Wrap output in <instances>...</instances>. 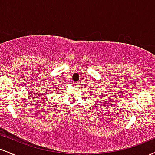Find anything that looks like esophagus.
Instances as JSON below:
<instances>
[{
    "mask_svg": "<svg viewBox=\"0 0 155 155\" xmlns=\"http://www.w3.org/2000/svg\"><path fill=\"white\" fill-rule=\"evenodd\" d=\"M76 84H77V83H75Z\"/></svg>",
    "mask_w": 155,
    "mask_h": 155,
    "instance_id": "esophagus-1",
    "label": "esophagus"
}]
</instances>
